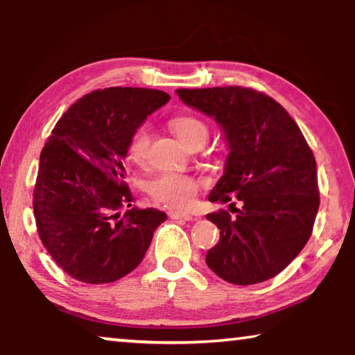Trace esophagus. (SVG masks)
Listing matches in <instances>:
<instances>
[{"mask_svg":"<svg viewBox=\"0 0 355 355\" xmlns=\"http://www.w3.org/2000/svg\"><path fill=\"white\" fill-rule=\"evenodd\" d=\"M169 218L171 219H184V220H191L194 219V216L189 213H183V211H169Z\"/></svg>","mask_w":355,"mask_h":355,"instance_id":"obj_1","label":"esophagus"}]
</instances>
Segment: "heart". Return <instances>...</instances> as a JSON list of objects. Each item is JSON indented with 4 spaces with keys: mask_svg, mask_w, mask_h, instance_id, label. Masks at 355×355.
<instances>
[{
    "mask_svg": "<svg viewBox=\"0 0 355 355\" xmlns=\"http://www.w3.org/2000/svg\"><path fill=\"white\" fill-rule=\"evenodd\" d=\"M171 128L186 147L203 146L208 141V125L200 117L182 114L171 119ZM150 133L146 127L136 128L127 142V156L135 164H144L147 159ZM200 182L196 177L178 172H164L148 183L147 191L156 202L177 209L189 208L194 203Z\"/></svg>",
    "mask_w": 355,
    "mask_h": 355,
    "instance_id": "b5f03b06",
    "label": "heart"
}]
</instances>
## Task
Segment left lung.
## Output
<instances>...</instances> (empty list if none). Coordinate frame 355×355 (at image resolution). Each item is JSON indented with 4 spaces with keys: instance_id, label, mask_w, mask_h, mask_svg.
I'll list each match as a JSON object with an SVG mask.
<instances>
[{
    "instance_id": "left-lung-1",
    "label": "left lung",
    "mask_w": 355,
    "mask_h": 355,
    "mask_svg": "<svg viewBox=\"0 0 355 355\" xmlns=\"http://www.w3.org/2000/svg\"><path fill=\"white\" fill-rule=\"evenodd\" d=\"M177 94L219 123L230 150L209 202L243 203L232 208L235 218L225 209L207 214L220 230L208 268L235 285L275 277L307 244L320 208L316 161L302 131L284 106L250 87Z\"/></svg>"
}]
</instances>
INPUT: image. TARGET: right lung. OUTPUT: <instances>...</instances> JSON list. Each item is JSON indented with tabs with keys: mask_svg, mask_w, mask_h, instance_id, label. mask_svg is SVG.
Returning a JSON list of instances; mask_svg holds the SVG:
<instances>
[{
	"mask_svg": "<svg viewBox=\"0 0 355 355\" xmlns=\"http://www.w3.org/2000/svg\"><path fill=\"white\" fill-rule=\"evenodd\" d=\"M171 100L144 87L86 94L58 120L42 148L34 218L48 254L83 284H111L142 261L153 232L167 219L131 207L123 159L131 133Z\"/></svg>",
	"mask_w": 355,
	"mask_h": 355,
	"instance_id": "right-lung-1",
	"label": "right lung"
}]
</instances>
